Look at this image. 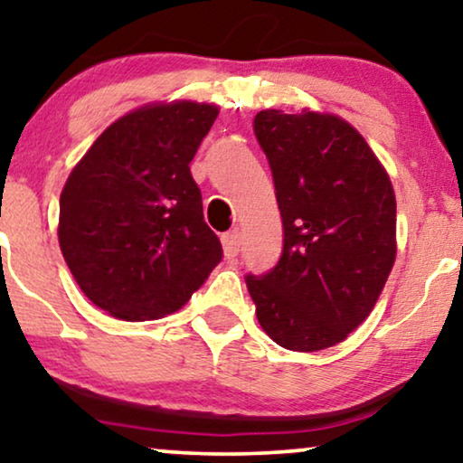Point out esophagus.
<instances>
[{
    "label": "esophagus",
    "mask_w": 463,
    "mask_h": 463,
    "mask_svg": "<svg viewBox=\"0 0 463 463\" xmlns=\"http://www.w3.org/2000/svg\"><path fill=\"white\" fill-rule=\"evenodd\" d=\"M222 248H224V256L226 258H235L241 250V235L239 231H231L222 235Z\"/></svg>",
    "instance_id": "obj_1"
}]
</instances>
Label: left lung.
Segmentation results:
<instances>
[{
  "instance_id": "8db88e82",
  "label": "left lung",
  "mask_w": 463,
  "mask_h": 463,
  "mask_svg": "<svg viewBox=\"0 0 463 463\" xmlns=\"http://www.w3.org/2000/svg\"><path fill=\"white\" fill-rule=\"evenodd\" d=\"M254 133L283 224L279 262L245 277L256 317L289 351L332 347L368 317L396 260L390 175L338 116L264 109Z\"/></svg>"
}]
</instances>
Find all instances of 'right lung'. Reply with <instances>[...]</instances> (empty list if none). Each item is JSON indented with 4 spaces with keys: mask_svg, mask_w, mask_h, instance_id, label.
I'll list each match as a JSON object with an SVG mask.
<instances>
[{
    "mask_svg": "<svg viewBox=\"0 0 463 463\" xmlns=\"http://www.w3.org/2000/svg\"><path fill=\"white\" fill-rule=\"evenodd\" d=\"M215 118L209 103L144 106L99 135L67 177L61 251L80 289L109 316H169L222 260L190 174Z\"/></svg>",
    "mask_w": 463,
    "mask_h": 463,
    "instance_id": "1",
    "label": "right lung"
}]
</instances>
